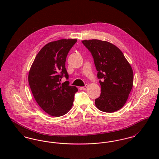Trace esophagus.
<instances>
[{
    "label": "esophagus",
    "instance_id": "esophagus-1",
    "mask_svg": "<svg viewBox=\"0 0 159 159\" xmlns=\"http://www.w3.org/2000/svg\"><path fill=\"white\" fill-rule=\"evenodd\" d=\"M88 84H86L84 86H83V87H82V89H83V90H86V89H87V88H88Z\"/></svg>",
    "mask_w": 159,
    "mask_h": 159
}]
</instances>
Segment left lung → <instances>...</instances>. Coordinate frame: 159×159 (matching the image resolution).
<instances>
[{"instance_id": "8db88e82", "label": "left lung", "mask_w": 159, "mask_h": 159, "mask_svg": "<svg viewBox=\"0 0 159 159\" xmlns=\"http://www.w3.org/2000/svg\"><path fill=\"white\" fill-rule=\"evenodd\" d=\"M91 52L97 77L101 80V93L95 106L103 112L120 110L127 102L133 87L134 72L122 52L113 44L100 40H83Z\"/></svg>"}]
</instances>
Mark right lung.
<instances>
[{"mask_svg": "<svg viewBox=\"0 0 159 159\" xmlns=\"http://www.w3.org/2000/svg\"><path fill=\"white\" fill-rule=\"evenodd\" d=\"M76 39H62L44 46L36 56L30 67L28 81L37 103L52 116L59 117L71 109L78 89L66 81L68 79L66 61L69 51Z\"/></svg>", "mask_w": 159, "mask_h": 159, "instance_id": "obj_1", "label": "right lung"}]
</instances>
